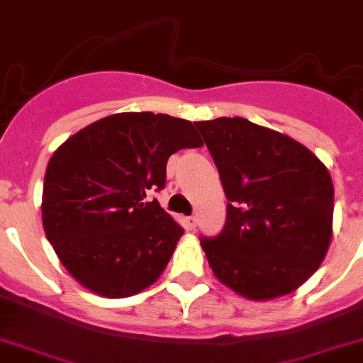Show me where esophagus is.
Returning a JSON list of instances; mask_svg holds the SVG:
<instances>
[{"label": "esophagus", "mask_w": 363, "mask_h": 363, "mask_svg": "<svg viewBox=\"0 0 363 363\" xmlns=\"http://www.w3.org/2000/svg\"><path fill=\"white\" fill-rule=\"evenodd\" d=\"M186 225H188L189 231H193L195 225H197V218H195V216H188V218H186Z\"/></svg>", "instance_id": "34e87169"}]
</instances>
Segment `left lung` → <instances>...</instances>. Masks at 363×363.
<instances>
[{
    "label": "left lung",
    "instance_id": "8db88e82",
    "mask_svg": "<svg viewBox=\"0 0 363 363\" xmlns=\"http://www.w3.org/2000/svg\"><path fill=\"white\" fill-rule=\"evenodd\" d=\"M228 197V218L202 238L220 283L250 301L294 292L333 236V181L313 152L245 118L197 121Z\"/></svg>",
    "mask_w": 363,
    "mask_h": 363
}]
</instances>
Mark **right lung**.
<instances>
[{
  "label": "right lung",
  "mask_w": 363,
  "mask_h": 363,
  "mask_svg": "<svg viewBox=\"0 0 363 363\" xmlns=\"http://www.w3.org/2000/svg\"><path fill=\"white\" fill-rule=\"evenodd\" d=\"M202 145L188 120L120 113L87 125L53 152L43 228L84 289L128 297L159 279L184 231L155 199L147 202V193L164 188L172 154Z\"/></svg>",
  "instance_id": "obj_1"
}]
</instances>
